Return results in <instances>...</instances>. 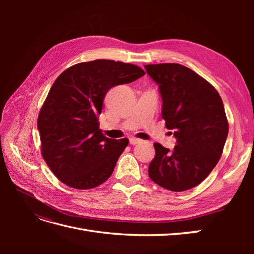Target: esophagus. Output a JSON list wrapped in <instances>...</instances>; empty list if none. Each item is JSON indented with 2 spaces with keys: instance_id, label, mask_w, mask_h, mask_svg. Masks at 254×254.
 I'll list each match as a JSON object with an SVG mask.
<instances>
[{
  "instance_id": "1",
  "label": "esophagus",
  "mask_w": 254,
  "mask_h": 254,
  "mask_svg": "<svg viewBox=\"0 0 254 254\" xmlns=\"http://www.w3.org/2000/svg\"><path fill=\"white\" fill-rule=\"evenodd\" d=\"M140 142H141V140L140 139H136V137H130V139H129V143L131 144V145H135V144L140 143Z\"/></svg>"
}]
</instances>
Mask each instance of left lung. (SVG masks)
<instances>
[{"mask_svg":"<svg viewBox=\"0 0 254 254\" xmlns=\"http://www.w3.org/2000/svg\"><path fill=\"white\" fill-rule=\"evenodd\" d=\"M159 84L162 118L174 130L172 151L155 143L156 156L148 167L150 179L173 191L201 183L219 161L229 124L221 97L210 82L178 64L145 65Z\"/></svg>","mask_w":254,"mask_h":254,"instance_id":"obj_1","label":"left lung"}]
</instances>
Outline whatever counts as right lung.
Wrapping results in <instances>:
<instances>
[{
    "mask_svg": "<svg viewBox=\"0 0 254 254\" xmlns=\"http://www.w3.org/2000/svg\"><path fill=\"white\" fill-rule=\"evenodd\" d=\"M143 75L145 72L137 65L98 59L74 64L58 76L37 125L41 155L61 182L89 190L111 176L129 141L105 136L97 117L107 92Z\"/></svg>",
    "mask_w": 254,
    "mask_h": 254,
    "instance_id": "1",
    "label": "right lung"
}]
</instances>
